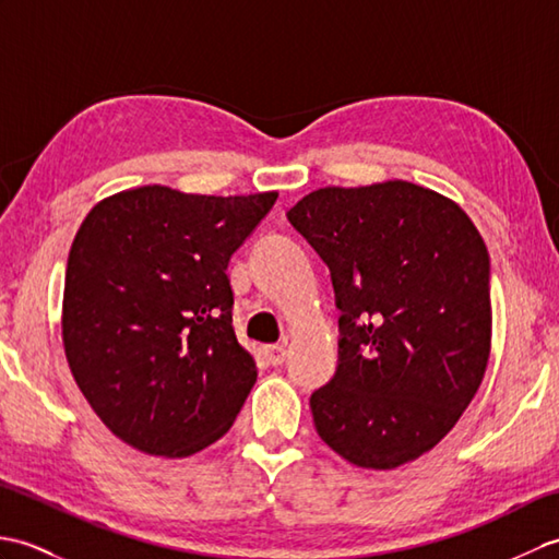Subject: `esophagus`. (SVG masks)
I'll return each instance as SVG.
<instances>
[{"label":"esophagus","mask_w":559,"mask_h":559,"mask_svg":"<svg viewBox=\"0 0 559 559\" xmlns=\"http://www.w3.org/2000/svg\"><path fill=\"white\" fill-rule=\"evenodd\" d=\"M286 355H288L286 346H269L266 348V360L271 365H283V362H286Z\"/></svg>","instance_id":"34e87169"}]
</instances>
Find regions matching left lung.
I'll use <instances>...</instances> for the list:
<instances>
[{
	"label": "left lung",
	"instance_id": "1",
	"mask_svg": "<svg viewBox=\"0 0 559 559\" xmlns=\"http://www.w3.org/2000/svg\"><path fill=\"white\" fill-rule=\"evenodd\" d=\"M288 221L331 271L338 367L310 396L319 437L389 471L454 427L490 358V257L454 201L420 185L324 187Z\"/></svg>",
	"mask_w": 559,
	"mask_h": 559
}]
</instances>
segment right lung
Wrapping results in <instances>:
<instances>
[{
    "mask_svg": "<svg viewBox=\"0 0 559 559\" xmlns=\"http://www.w3.org/2000/svg\"><path fill=\"white\" fill-rule=\"evenodd\" d=\"M276 192L103 199L71 245L62 341L81 394L144 454L192 456L230 430L257 382L233 329L228 261Z\"/></svg>",
    "mask_w": 559,
    "mask_h": 559,
    "instance_id": "1",
    "label": "right lung"
}]
</instances>
